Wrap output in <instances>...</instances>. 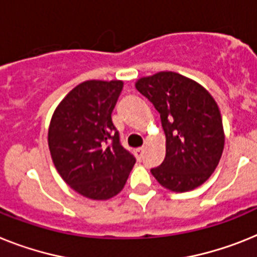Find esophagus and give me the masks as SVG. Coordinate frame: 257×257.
Masks as SVG:
<instances>
[{"mask_svg":"<svg viewBox=\"0 0 257 257\" xmlns=\"http://www.w3.org/2000/svg\"><path fill=\"white\" fill-rule=\"evenodd\" d=\"M144 153H145V148H139L136 150V157H137L139 161H141L144 158Z\"/></svg>","mask_w":257,"mask_h":257,"instance_id":"1","label":"esophagus"}]
</instances>
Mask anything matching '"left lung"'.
Instances as JSON below:
<instances>
[{
  "label": "left lung",
  "mask_w": 257,
  "mask_h": 257,
  "mask_svg": "<svg viewBox=\"0 0 257 257\" xmlns=\"http://www.w3.org/2000/svg\"><path fill=\"white\" fill-rule=\"evenodd\" d=\"M136 88L159 112L166 135V157L152 170L172 192H188L210 178L225 146L218 104L204 86L175 72L142 77Z\"/></svg>",
  "instance_id": "1"
}]
</instances>
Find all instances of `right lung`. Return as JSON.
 <instances>
[{
	"label": "right lung",
	"instance_id": "obj_1",
	"mask_svg": "<svg viewBox=\"0 0 257 257\" xmlns=\"http://www.w3.org/2000/svg\"><path fill=\"white\" fill-rule=\"evenodd\" d=\"M122 86L118 79L82 82L60 102L49 122L56 170L70 188L90 200L104 201L120 193L136 163L111 118Z\"/></svg>",
	"mask_w": 257,
	"mask_h": 257
}]
</instances>
